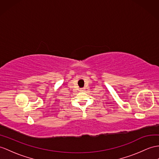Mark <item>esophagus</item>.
<instances>
[{
    "instance_id": "esophagus-1",
    "label": "esophagus",
    "mask_w": 159,
    "mask_h": 159,
    "mask_svg": "<svg viewBox=\"0 0 159 159\" xmlns=\"http://www.w3.org/2000/svg\"><path fill=\"white\" fill-rule=\"evenodd\" d=\"M81 91H84V89H83V88L81 89Z\"/></svg>"
}]
</instances>
